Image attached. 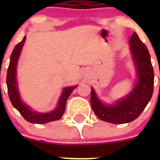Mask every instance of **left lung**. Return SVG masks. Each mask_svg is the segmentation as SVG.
<instances>
[{"instance_id": "8db88e82", "label": "left lung", "mask_w": 160, "mask_h": 160, "mask_svg": "<svg viewBox=\"0 0 160 160\" xmlns=\"http://www.w3.org/2000/svg\"><path fill=\"white\" fill-rule=\"evenodd\" d=\"M129 44L138 77L136 84L129 94L113 105H108L103 104L91 88V108L98 118L104 122L113 124L132 122L144 111L152 96L154 71L149 50L135 32L131 37Z\"/></svg>"}]
</instances>
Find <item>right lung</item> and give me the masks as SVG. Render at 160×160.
<instances>
[{
  "label": "right lung",
  "mask_w": 160,
  "mask_h": 160,
  "mask_svg": "<svg viewBox=\"0 0 160 160\" xmlns=\"http://www.w3.org/2000/svg\"><path fill=\"white\" fill-rule=\"evenodd\" d=\"M25 38H26V36L24 37L22 41L18 43L14 47L11 55L10 63H9L8 69L6 83H7L8 92V96L11 104L20 112L22 117L31 123L45 124L47 122L59 120L62 118L65 112L66 104H67V101L69 96L74 90V88H76L77 87H70V88H64L63 91L59 98L57 107L51 112L38 113L35 111H32L28 106L25 105L22 102L20 98L17 80H16V69H17L18 61L21 51H22L23 45L25 42Z\"/></svg>",
  "instance_id": "add662e5"
}]
</instances>
